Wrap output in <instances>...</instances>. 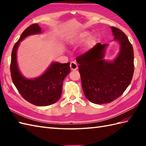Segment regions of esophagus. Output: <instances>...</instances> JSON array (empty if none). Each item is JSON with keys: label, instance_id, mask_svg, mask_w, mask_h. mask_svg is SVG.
<instances>
[{"label": "esophagus", "instance_id": "1", "mask_svg": "<svg viewBox=\"0 0 146 146\" xmlns=\"http://www.w3.org/2000/svg\"><path fill=\"white\" fill-rule=\"evenodd\" d=\"M70 68L71 70H76L78 69V65L75 63V62H71L70 64Z\"/></svg>", "mask_w": 146, "mask_h": 146}]
</instances>
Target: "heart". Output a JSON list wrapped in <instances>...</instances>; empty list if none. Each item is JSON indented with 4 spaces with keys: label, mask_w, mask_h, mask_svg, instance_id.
I'll list each match as a JSON object with an SVG mask.
<instances>
[{
    "label": "heart",
    "mask_w": 146,
    "mask_h": 146,
    "mask_svg": "<svg viewBox=\"0 0 146 146\" xmlns=\"http://www.w3.org/2000/svg\"><path fill=\"white\" fill-rule=\"evenodd\" d=\"M90 32L87 30H84L74 35L71 39L72 44H78L85 42L84 47L86 50H90L97 44L98 38L97 36L91 35Z\"/></svg>",
    "instance_id": "heart-1"
}]
</instances>
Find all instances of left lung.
Wrapping results in <instances>:
<instances>
[{
	"label": "left lung",
	"mask_w": 146,
	"mask_h": 146,
	"mask_svg": "<svg viewBox=\"0 0 146 146\" xmlns=\"http://www.w3.org/2000/svg\"><path fill=\"white\" fill-rule=\"evenodd\" d=\"M119 51L112 60H105L108 44L98 43L87 52L76 58L86 98L95 104L110 103L128 87L134 73V51L122 31L110 27Z\"/></svg>",
	"instance_id": "obj_1"
}]
</instances>
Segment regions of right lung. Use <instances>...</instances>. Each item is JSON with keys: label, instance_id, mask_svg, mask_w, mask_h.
Here are the masks:
<instances>
[{"label": "right lung", "instance_id": "1", "mask_svg": "<svg viewBox=\"0 0 146 146\" xmlns=\"http://www.w3.org/2000/svg\"><path fill=\"white\" fill-rule=\"evenodd\" d=\"M41 33V28L38 24H32L24 30L12 49L11 73L12 82L25 100L37 106H48L60 100L63 80L70 72V63L53 61L41 75L27 78L19 70L17 59L21 42L29 36Z\"/></svg>", "mask_w": 146, "mask_h": 146}]
</instances>
